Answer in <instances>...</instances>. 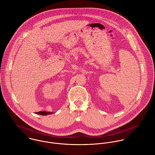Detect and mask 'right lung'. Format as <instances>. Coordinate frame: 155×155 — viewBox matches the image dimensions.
<instances>
[{"label":"right lung","instance_id":"add662e5","mask_svg":"<svg viewBox=\"0 0 155 155\" xmlns=\"http://www.w3.org/2000/svg\"><path fill=\"white\" fill-rule=\"evenodd\" d=\"M36 114H40V115H43V116H45V115H48V114H52L53 113L52 112H47V111H39V112H36Z\"/></svg>","mask_w":155,"mask_h":155}]
</instances>
